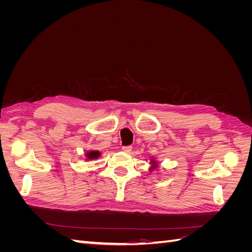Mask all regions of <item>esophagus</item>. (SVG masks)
Wrapping results in <instances>:
<instances>
[{
	"label": "esophagus",
	"instance_id": "34e87169",
	"mask_svg": "<svg viewBox=\"0 0 252 252\" xmlns=\"http://www.w3.org/2000/svg\"><path fill=\"white\" fill-rule=\"evenodd\" d=\"M122 149H123V151L126 152V154H129V152H131L132 147H131V146H124Z\"/></svg>",
	"mask_w": 252,
	"mask_h": 252
}]
</instances>
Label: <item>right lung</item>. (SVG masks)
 <instances>
[{
	"mask_svg": "<svg viewBox=\"0 0 252 252\" xmlns=\"http://www.w3.org/2000/svg\"><path fill=\"white\" fill-rule=\"evenodd\" d=\"M87 156H88L89 158H96L98 156H100V152H97V151H91V152H89V154H88Z\"/></svg>",
	"mask_w": 252,
	"mask_h": 252,
	"instance_id": "add662e5",
	"label": "right lung"
}]
</instances>
